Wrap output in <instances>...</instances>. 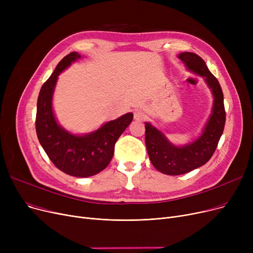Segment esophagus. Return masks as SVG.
Masks as SVG:
<instances>
[{
  "mask_svg": "<svg viewBox=\"0 0 253 253\" xmlns=\"http://www.w3.org/2000/svg\"><path fill=\"white\" fill-rule=\"evenodd\" d=\"M133 117L136 121H143L145 119V114L140 110H135L133 113Z\"/></svg>",
  "mask_w": 253,
  "mask_h": 253,
  "instance_id": "obj_1",
  "label": "esophagus"
}]
</instances>
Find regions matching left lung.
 <instances>
[{
    "label": "left lung",
    "instance_id": "left-lung-1",
    "mask_svg": "<svg viewBox=\"0 0 253 253\" xmlns=\"http://www.w3.org/2000/svg\"><path fill=\"white\" fill-rule=\"evenodd\" d=\"M178 58L189 71L205 79L213 95V105L201 136L181 147L170 142L163 132L152 124L145 123V145L150 160L158 171L167 175L188 173L206 164L216 150L225 123L222 90L205 61L192 52L179 53Z\"/></svg>",
    "mask_w": 253,
    "mask_h": 253
}]
</instances>
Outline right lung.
I'll return each instance as SVG.
<instances>
[{
    "instance_id": "right-lung-1",
    "label": "right lung",
    "mask_w": 253,
    "mask_h": 253,
    "mask_svg": "<svg viewBox=\"0 0 253 253\" xmlns=\"http://www.w3.org/2000/svg\"><path fill=\"white\" fill-rule=\"evenodd\" d=\"M79 58L81 55L77 52L64 56L43 84L37 103L36 131L47 156L59 170L72 176L88 177L110 164L115 144L132 122L133 114L127 113L84 135L73 134L57 123L52 108L53 92L59 74Z\"/></svg>"
}]
</instances>
